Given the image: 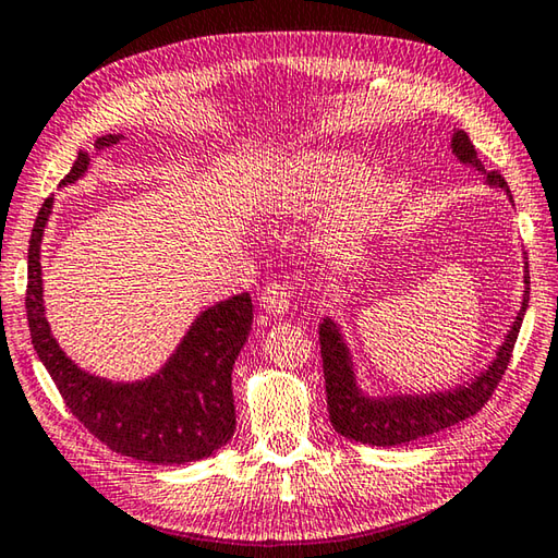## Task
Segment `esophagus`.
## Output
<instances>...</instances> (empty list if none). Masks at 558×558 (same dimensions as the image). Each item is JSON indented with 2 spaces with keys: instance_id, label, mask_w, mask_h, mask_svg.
<instances>
[{
  "instance_id": "obj_1",
  "label": "esophagus",
  "mask_w": 558,
  "mask_h": 558,
  "mask_svg": "<svg viewBox=\"0 0 558 558\" xmlns=\"http://www.w3.org/2000/svg\"><path fill=\"white\" fill-rule=\"evenodd\" d=\"M260 307L268 314H272V317L288 314L290 312V288L280 286V282H270V286H266L260 292Z\"/></svg>"
}]
</instances>
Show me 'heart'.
<instances>
[{
    "label": "heart",
    "mask_w": 558,
    "mask_h": 558,
    "mask_svg": "<svg viewBox=\"0 0 558 558\" xmlns=\"http://www.w3.org/2000/svg\"><path fill=\"white\" fill-rule=\"evenodd\" d=\"M390 178L385 158H363L351 166V158L339 150L305 148L268 175L260 207L268 215H300L333 189L317 234L324 244L341 246L380 209Z\"/></svg>",
    "instance_id": "1"
}]
</instances>
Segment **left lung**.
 Wrapping results in <instances>:
<instances>
[{"instance_id": "8db88e82", "label": "left lung", "mask_w": 558, "mask_h": 558, "mask_svg": "<svg viewBox=\"0 0 558 558\" xmlns=\"http://www.w3.org/2000/svg\"><path fill=\"white\" fill-rule=\"evenodd\" d=\"M451 154L463 166H471L483 173L485 185L493 190H502L510 202V187L498 173H485L478 154L465 136V131H453ZM524 290L518 317L510 324L502 343L495 351L493 361L471 380L453 385L449 390L434 392H390V395H371L359 385L356 361L347 337H343L341 324L333 317H324L319 322V347H322V366L324 385H327V404L331 427L341 437L371 444V447H398L420 437H429L473 417L478 412L508 368L514 341L522 327L526 302H530V266L524 256Z\"/></svg>"}]
</instances>
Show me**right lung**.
<instances>
[{
	"instance_id": "1",
	"label": "right lung",
	"mask_w": 558,
	"mask_h": 558,
	"mask_svg": "<svg viewBox=\"0 0 558 558\" xmlns=\"http://www.w3.org/2000/svg\"><path fill=\"white\" fill-rule=\"evenodd\" d=\"M121 138V134L99 136L95 150L102 154ZM89 166L93 156L80 150L60 187L73 185ZM53 199L44 202L28 241L26 317L40 363L70 412L111 451L160 465L207 459L225 447L236 429L231 371L251 333V295L241 292L202 310L175 351L150 376L126 383L95 376L60 349L46 319L40 241Z\"/></svg>"
}]
</instances>
